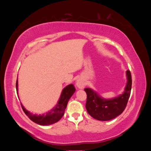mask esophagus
Segmentation results:
<instances>
[{
	"mask_svg": "<svg viewBox=\"0 0 151 151\" xmlns=\"http://www.w3.org/2000/svg\"><path fill=\"white\" fill-rule=\"evenodd\" d=\"M76 85L77 86V87L79 88H83L84 86H85V82L82 80V79H78V80H77V81H76Z\"/></svg>",
	"mask_w": 151,
	"mask_h": 151,
	"instance_id": "34e87169",
	"label": "esophagus"
}]
</instances>
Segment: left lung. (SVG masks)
Returning a JSON list of instances; mask_svg holds the SVG:
<instances>
[{
  "instance_id": "1",
  "label": "left lung",
  "mask_w": 151,
  "mask_h": 151,
  "mask_svg": "<svg viewBox=\"0 0 151 151\" xmlns=\"http://www.w3.org/2000/svg\"><path fill=\"white\" fill-rule=\"evenodd\" d=\"M127 83L124 92L112 99H104L89 88H85L87 98L86 109L94 119L101 121H110L120 115L124 111L129 101L132 87V78L130 70L127 71Z\"/></svg>"
}]
</instances>
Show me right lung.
<instances>
[{"label":"right lung","mask_w":151,"mask_h":151,"mask_svg":"<svg viewBox=\"0 0 151 151\" xmlns=\"http://www.w3.org/2000/svg\"><path fill=\"white\" fill-rule=\"evenodd\" d=\"M16 88L18 93V80H17L16 83ZM75 90L76 89L73 84L66 86L62 91L57 105L45 114H42V115H40H40L33 114L27 111L21 104L22 109L24 112V113L26 114V115L35 123L40 125H49L54 124L59 121L64 115L68 102L75 92Z\"/></svg>","instance_id":"add662e5"}]
</instances>
